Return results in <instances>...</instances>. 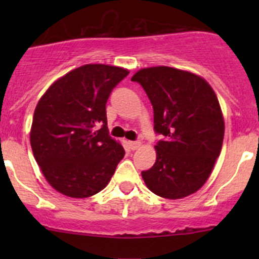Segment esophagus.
Segmentation results:
<instances>
[{
  "instance_id": "obj_1",
  "label": "esophagus",
  "mask_w": 259,
  "mask_h": 259,
  "mask_svg": "<svg viewBox=\"0 0 259 259\" xmlns=\"http://www.w3.org/2000/svg\"><path fill=\"white\" fill-rule=\"evenodd\" d=\"M140 144H142V143H140L139 140H137V142H129V146L132 150H137V149L140 146Z\"/></svg>"
}]
</instances>
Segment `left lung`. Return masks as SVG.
Segmentation results:
<instances>
[{
    "label": "left lung",
    "mask_w": 259,
    "mask_h": 259,
    "mask_svg": "<svg viewBox=\"0 0 259 259\" xmlns=\"http://www.w3.org/2000/svg\"><path fill=\"white\" fill-rule=\"evenodd\" d=\"M145 90L154 110L155 164L142 171L159 197L180 199L204 185L221 154L224 120L209 83L198 75L168 66L142 69L132 77Z\"/></svg>",
    "instance_id": "8db88e82"
}]
</instances>
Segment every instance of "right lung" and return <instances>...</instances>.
<instances>
[{
    "instance_id": "right-lung-1",
    "label": "right lung",
    "mask_w": 259,
    "mask_h": 259,
    "mask_svg": "<svg viewBox=\"0 0 259 259\" xmlns=\"http://www.w3.org/2000/svg\"><path fill=\"white\" fill-rule=\"evenodd\" d=\"M126 69L89 64L55 81L38 101L31 148L54 189L88 198L108 185L125 150L109 135L106 101Z\"/></svg>"
}]
</instances>
